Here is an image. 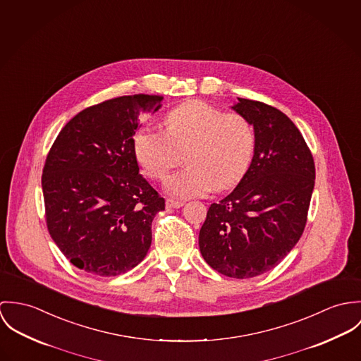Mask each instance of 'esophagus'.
Returning <instances> with one entry per match:
<instances>
[{
    "mask_svg": "<svg viewBox=\"0 0 361 361\" xmlns=\"http://www.w3.org/2000/svg\"><path fill=\"white\" fill-rule=\"evenodd\" d=\"M181 206H184V202H183V200H166V207H167V209H178V207H181Z\"/></svg>",
    "mask_w": 361,
    "mask_h": 361,
    "instance_id": "34e87169",
    "label": "esophagus"
}]
</instances>
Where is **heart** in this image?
Masks as SVG:
<instances>
[{"instance_id":"b5f03b06","label":"heart","mask_w":361,"mask_h":361,"mask_svg":"<svg viewBox=\"0 0 361 361\" xmlns=\"http://www.w3.org/2000/svg\"><path fill=\"white\" fill-rule=\"evenodd\" d=\"M163 126L164 131L140 128L133 148L144 173L158 181H164L185 155L188 167L167 181L166 190L171 197H200L213 188L226 191L247 173L256 134L243 115L224 114L204 101L192 99L171 109Z\"/></svg>"}]
</instances>
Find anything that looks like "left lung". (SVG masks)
I'll list each match as a JSON object with an SVG mask.
<instances>
[{
	"label": "left lung",
	"instance_id": "1",
	"mask_svg": "<svg viewBox=\"0 0 361 361\" xmlns=\"http://www.w3.org/2000/svg\"><path fill=\"white\" fill-rule=\"evenodd\" d=\"M231 108L252 123L255 154L235 190L210 204L200 249L212 269L242 280L274 269L302 237L316 167L303 135L277 108L245 98Z\"/></svg>",
	"mask_w": 361,
	"mask_h": 361
}]
</instances>
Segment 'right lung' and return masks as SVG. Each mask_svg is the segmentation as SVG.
I'll return each mask as SVG.
<instances>
[{
  "instance_id": "right-lung-1",
  "label": "right lung",
  "mask_w": 361,
  "mask_h": 361,
  "mask_svg": "<svg viewBox=\"0 0 361 361\" xmlns=\"http://www.w3.org/2000/svg\"><path fill=\"white\" fill-rule=\"evenodd\" d=\"M161 95H124L85 108L58 134L41 185L51 238L85 273L119 276L144 260L164 200L140 174L133 137Z\"/></svg>"
}]
</instances>
